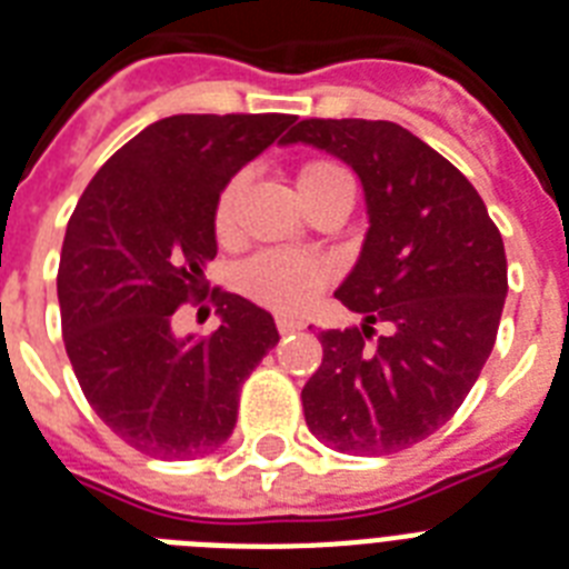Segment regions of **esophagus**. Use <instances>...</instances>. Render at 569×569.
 <instances>
[{"instance_id": "34e87169", "label": "esophagus", "mask_w": 569, "mask_h": 569, "mask_svg": "<svg viewBox=\"0 0 569 569\" xmlns=\"http://www.w3.org/2000/svg\"><path fill=\"white\" fill-rule=\"evenodd\" d=\"M277 330H280V333H295V330H303V319H295V316H277Z\"/></svg>"}]
</instances>
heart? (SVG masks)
Listing matches in <instances>:
<instances>
[{
    "instance_id": "heart-1",
    "label": "heart",
    "mask_w": 569,
    "mask_h": 569,
    "mask_svg": "<svg viewBox=\"0 0 569 569\" xmlns=\"http://www.w3.org/2000/svg\"><path fill=\"white\" fill-rule=\"evenodd\" d=\"M337 182H351L348 173L333 162H310L303 164L298 173V191H301L303 206L310 203L312 197L328 191ZM241 194V177L230 180L223 186L218 203H214V230L218 236H230L232 221H236V203ZM328 266L316 257H298V253H283V250H271V253H259L241 268V289L253 298V301L274 307V310H301L303 303L312 301V295L319 292L321 286L328 283Z\"/></svg>"
}]
</instances>
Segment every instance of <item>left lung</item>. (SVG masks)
Wrapping results in <instances>:
<instances>
[{
	"instance_id": "1",
	"label": "left lung",
	"mask_w": 569,
	"mask_h": 569,
	"mask_svg": "<svg viewBox=\"0 0 569 569\" xmlns=\"http://www.w3.org/2000/svg\"><path fill=\"white\" fill-rule=\"evenodd\" d=\"M337 156L363 186L366 230L337 298L360 328L321 330L303 383L310 431L346 455L410 449L449 422L485 369L508 295L502 236L437 150L389 120H301L280 144ZM375 320L388 337L369 343Z\"/></svg>"
}]
</instances>
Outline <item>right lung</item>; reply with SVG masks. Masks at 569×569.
<instances>
[{
    "mask_svg": "<svg viewBox=\"0 0 569 569\" xmlns=\"http://www.w3.org/2000/svg\"><path fill=\"white\" fill-rule=\"evenodd\" d=\"M292 114H173L123 144L67 223L58 303L88 405L120 440L162 460L230 440L239 392L280 342L271 312L214 289L218 330L180 337L177 307L206 292L223 186Z\"/></svg>",
    "mask_w": 569,
    "mask_h": 569,
    "instance_id": "1",
    "label": "right lung"
}]
</instances>
